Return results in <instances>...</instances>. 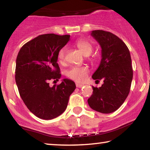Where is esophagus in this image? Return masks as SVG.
<instances>
[{
	"label": "esophagus",
	"mask_w": 150,
	"mask_h": 150,
	"mask_svg": "<svg viewBox=\"0 0 150 150\" xmlns=\"http://www.w3.org/2000/svg\"><path fill=\"white\" fill-rule=\"evenodd\" d=\"M76 87H79V88H81L82 87H83V84H80V83H76Z\"/></svg>",
	"instance_id": "34e87169"
}]
</instances>
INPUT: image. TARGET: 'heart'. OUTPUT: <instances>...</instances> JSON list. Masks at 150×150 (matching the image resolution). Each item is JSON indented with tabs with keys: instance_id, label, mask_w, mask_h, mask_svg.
<instances>
[{
	"instance_id": "heart-1",
	"label": "heart",
	"mask_w": 150,
	"mask_h": 150,
	"mask_svg": "<svg viewBox=\"0 0 150 150\" xmlns=\"http://www.w3.org/2000/svg\"><path fill=\"white\" fill-rule=\"evenodd\" d=\"M75 46L79 49V50L85 55L89 56L93 50V44L87 40H78L74 43ZM66 49L62 48L59 51L57 58L59 62H62L64 60ZM89 69L87 67H71L66 71L67 76L76 82H83L87 79Z\"/></svg>"
}]
</instances>
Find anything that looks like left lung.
Returning a JSON list of instances; mask_svg holds the SVG:
<instances>
[{"instance_id":"left-lung-1","label":"left lung","mask_w":150,"mask_h":150,"mask_svg":"<svg viewBox=\"0 0 150 150\" xmlns=\"http://www.w3.org/2000/svg\"><path fill=\"white\" fill-rule=\"evenodd\" d=\"M91 35L102 49L101 61L92 78L104 83L100 87H92L93 94L87 102L93 110L110 113L122 105L130 92L133 77L130 51L121 39L110 32L92 30Z\"/></svg>"}]
</instances>
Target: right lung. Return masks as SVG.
Returning a JSON list of instances; mask_svg holds the SVG:
<instances>
[{
	"mask_svg": "<svg viewBox=\"0 0 150 150\" xmlns=\"http://www.w3.org/2000/svg\"><path fill=\"white\" fill-rule=\"evenodd\" d=\"M69 38V35H41L26 43L16 59L15 79L20 97L28 110L42 120L62 114L76 89L74 82L67 79L60 85L49 86V81L61 78L57 55Z\"/></svg>",
	"mask_w": 150,
	"mask_h": 150,
	"instance_id": "obj_1",
	"label": "right lung"
}]
</instances>
